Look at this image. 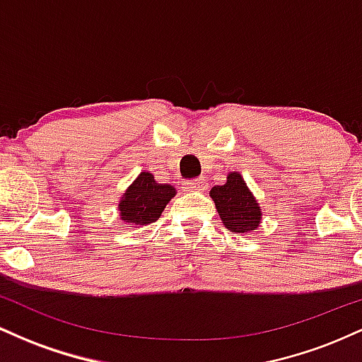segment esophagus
Instances as JSON below:
<instances>
[{"label":"esophagus","instance_id":"1","mask_svg":"<svg viewBox=\"0 0 362 362\" xmlns=\"http://www.w3.org/2000/svg\"><path fill=\"white\" fill-rule=\"evenodd\" d=\"M187 189L190 192H199V190H206L207 189V182L204 178H199V180H190L187 182Z\"/></svg>","mask_w":362,"mask_h":362}]
</instances>
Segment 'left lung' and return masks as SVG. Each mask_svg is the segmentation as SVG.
Returning a JSON list of instances; mask_svg holds the SVG:
<instances>
[{
	"label": "left lung",
	"mask_w": 362,
	"mask_h": 362,
	"mask_svg": "<svg viewBox=\"0 0 362 362\" xmlns=\"http://www.w3.org/2000/svg\"><path fill=\"white\" fill-rule=\"evenodd\" d=\"M209 195L213 197L223 224L230 231L245 235L259 228L260 206L238 172H231L226 184L213 187Z\"/></svg>",
	"instance_id": "obj_1"
}]
</instances>
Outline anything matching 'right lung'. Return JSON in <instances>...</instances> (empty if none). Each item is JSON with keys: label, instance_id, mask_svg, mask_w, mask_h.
Wrapping results in <instances>:
<instances>
[{"label": "right lung", "instance_id": "add662e5", "mask_svg": "<svg viewBox=\"0 0 362 362\" xmlns=\"http://www.w3.org/2000/svg\"><path fill=\"white\" fill-rule=\"evenodd\" d=\"M175 194L173 185L158 184L151 173L141 172L120 199V219L134 226L155 223Z\"/></svg>", "mask_w": 362, "mask_h": 362}]
</instances>
